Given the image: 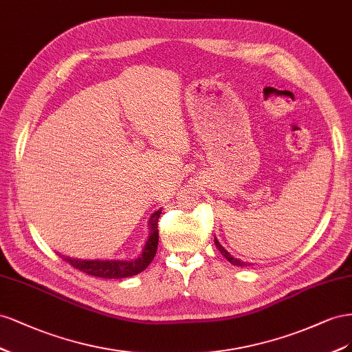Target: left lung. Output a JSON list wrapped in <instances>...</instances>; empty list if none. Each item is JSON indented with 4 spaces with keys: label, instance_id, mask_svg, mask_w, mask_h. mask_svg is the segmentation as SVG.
<instances>
[{
    "label": "left lung",
    "instance_id": "left-lung-1",
    "mask_svg": "<svg viewBox=\"0 0 352 352\" xmlns=\"http://www.w3.org/2000/svg\"><path fill=\"white\" fill-rule=\"evenodd\" d=\"M215 245H217V248L219 249V252L226 256V259L228 261V263H232L233 265H237V267H246V265H250V264L245 263V261H240V259H237V258H234V256L230 255V254L227 252V250H226L223 246H221V243L218 242L217 239H215Z\"/></svg>",
    "mask_w": 352,
    "mask_h": 352
}]
</instances>
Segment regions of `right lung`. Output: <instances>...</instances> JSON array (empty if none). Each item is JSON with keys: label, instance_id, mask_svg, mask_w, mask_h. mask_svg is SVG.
Segmentation results:
<instances>
[{"label": "right lung", "instance_id": "right-lung-1", "mask_svg": "<svg viewBox=\"0 0 352 352\" xmlns=\"http://www.w3.org/2000/svg\"><path fill=\"white\" fill-rule=\"evenodd\" d=\"M162 214V209L156 210L148 219V237L146 240V245L142 250V254L137 259H78L70 256H62L66 263H69L74 268L84 271V273L102 277V278H125L133 277L138 273L144 271L148 264L152 263L159 242V230H157V221Z\"/></svg>", "mask_w": 352, "mask_h": 352}]
</instances>
